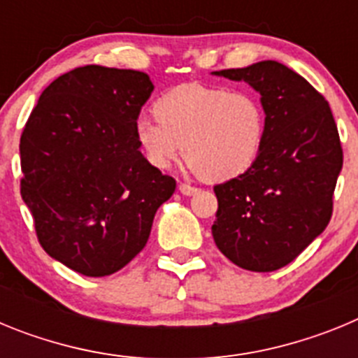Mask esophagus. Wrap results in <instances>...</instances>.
Listing matches in <instances>:
<instances>
[{
  "mask_svg": "<svg viewBox=\"0 0 358 358\" xmlns=\"http://www.w3.org/2000/svg\"><path fill=\"white\" fill-rule=\"evenodd\" d=\"M179 192H181L182 195H194L197 194V188L192 185H186V182H181V185H179Z\"/></svg>",
  "mask_w": 358,
  "mask_h": 358,
  "instance_id": "1",
  "label": "esophagus"
}]
</instances>
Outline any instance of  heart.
<instances>
[{"label":"heart","instance_id":"b5f03b06","mask_svg":"<svg viewBox=\"0 0 358 358\" xmlns=\"http://www.w3.org/2000/svg\"><path fill=\"white\" fill-rule=\"evenodd\" d=\"M156 115L134 122L136 140L148 163L166 169L185 150L189 169L210 181L248 172L267 134V113L251 91L177 85L157 100Z\"/></svg>","mask_w":358,"mask_h":358}]
</instances>
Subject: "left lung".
<instances>
[{
    "instance_id": "left-lung-1",
    "label": "left lung",
    "mask_w": 358,
    "mask_h": 358,
    "mask_svg": "<svg viewBox=\"0 0 358 358\" xmlns=\"http://www.w3.org/2000/svg\"><path fill=\"white\" fill-rule=\"evenodd\" d=\"M213 75L248 82L260 93L267 134L248 172L215 186L213 240L226 258L271 273L301 255L328 226L343 147L321 93L276 61Z\"/></svg>"
}]
</instances>
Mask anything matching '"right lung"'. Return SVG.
I'll return each mask as SVG.
<instances>
[{"label":"right lung","mask_w":358,"mask_h":358,"mask_svg":"<svg viewBox=\"0 0 358 358\" xmlns=\"http://www.w3.org/2000/svg\"><path fill=\"white\" fill-rule=\"evenodd\" d=\"M152 91L143 71L75 68L43 91L24 125L21 197L44 251L75 273L102 278L125 267L176 192L134 136Z\"/></svg>","instance_id":"right-lung-1"}]
</instances>
